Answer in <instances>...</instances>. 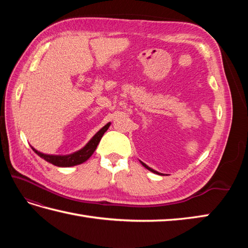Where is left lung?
<instances>
[{
  "mask_svg": "<svg viewBox=\"0 0 248 248\" xmlns=\"http://www.w3.org/2000/svg\"><path fill=\"white\" fill-rule=\"evenodd\" d=\"M141 163V164H143L146 168H147V170H149L150 171H152V172H155V173H157V175H162V173H160V172H157V171H155V170H152V168H150V167H148V166H147L146 164H145V163H143V162H140Z\"/></svg>",
  "mask_w": 248,
  "mask_h": 248,
  "instance_id": "1",
  "label": "left lung"
}]
</instances>
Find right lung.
<instances>
[{"label":"right lung","instance_id":"1","mask_svg":"<svg viewBox=\"0 0 248 248\" xmlns=\"http://www.w3.org/2000/svg\"><path fill=\"white\" fill-rule=\"evenodd\" d=\"M109 124H110L109 123L105 124L104 127L101 130H100L99 132H97L96 135H94L93 138L88 141L87 145L84 147V148H82L81 150L75 152V154H72V155H50L41 154V152L34 149L33 147H31V149H33L40 157H43L44 160H46V162H49V163H51V164H53L55 166L69 167V166H75V165L82 164L83 162L87 161L89 157L92 156V155L93 154V151L96 150V148H97V146L99 144L100 140H101L103 134L105 133V131L108 129Z\"/></svg>","mask_w":248,"mask_h":248}]
</instances>
